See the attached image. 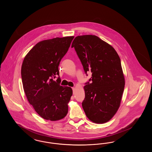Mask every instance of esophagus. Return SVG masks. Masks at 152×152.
<instances>
[{"mask_svg":"<svg viewBox=\"0 0 152 152\" xmlns=\"http://www.w3.org/2000/svg\"><path fill=\"white\" fill-rule=\"evenodd\" d=\"M72 88L73 91L74 92V91H75V87H72Z\"/></svg>","mask_w":152,"mask_h":152,"instance_id":"1","label":"esophagus"}]
</instances>
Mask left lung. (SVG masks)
I'll use <instances>...</instances> for the list:
<instances>
[{
    "instance_id": "8db88e82",
    "label": "left lung",
    "mask_w": 152,
    "mask_h": 152,
    "mask_svg": "<svg viewBox=\"0 0 152 152\" xmlns=\"http://www.w3.org/2000/svg\"><path fill=\"white\" fill-rule=\"evenodd\" d=\"M73 47L86 73H92L91 83L84 87L82 106L86 115L94 123H107L119 108L124 89L120 57L112 46L92 35L76 36Z\"/></svg>"
}]
</instances>
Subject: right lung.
<instances>
[{"label":"right lung","mask_w":152,"mask_h":152,"mask_svg":"<svg viewBox=\"0 0 152 152\" xmlns=\"http://www.w3.org/2000/svg\"><path fill=\"white\" fill-rule=\"evenodd\" d=\"M74 36L56 37L36 44L23 60L22 83L29 104L45 120L63 119L68 111L72 95L71 87L60 85L58 65L68 50Z\"/></svg>","instance_id":"add662e5"}]
</instances>
